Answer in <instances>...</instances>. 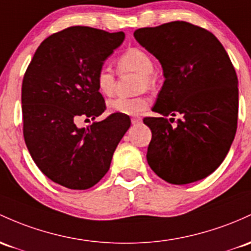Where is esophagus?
Masks as SVG:
<instances>
[{
    "label": "esophagus",
    "mask_w": 251,
    "mask_h": 251,
    "mask_svg": "<svg viewBox=\"0 0 251 251\" xmlns=\"http://www.w3.org/2000/svg\"><path fill=\"white\" fill-rule=\"evenodd\" d=\"M131 121L133 125H139V124H142V119H140V118H132Z\"/></svg>",
    "instance_id": "esophagus-1"
}]
</instances>
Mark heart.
Instances as JSON below:
<instances>
[{
	"instance_id": "heart-1",
	"label": "heart",
	"mask_w": 251,
	"mask_h": 251,
	"mask_svg": "<svg viewBox=\"0 0 251 251\" xmlns=\"http://www.w3.org/2000/svg\"><path fill=\"white\" fill-rule=\"evenodd\" d=\"M117 64L121 71H134L139 74V88L149 89L155 84L153 62L150 54L140 48H128L120 54ZM96 87L104 96H111L114 92V75L109 69L102 68L95 77ZM149 101L145 98H115L107 104L108 111L120 115H137L148 108Z\"/></svg>"
}]
</instances>
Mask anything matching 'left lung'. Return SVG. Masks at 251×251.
I'll return each mask as SVG.
<instances>
[{"label":"left lung","instance_id":"1","mask_svg":"<svg viewBox=\"0 0 251 251\" xmlns=\"http://www.w3.org/2000/svg\"><path fill=\"white\" fill-rule=\"evenodd\" d=\"M133 35L158 59L164 76L152 107L161 117L143 120L152 133L149 166L173 184L202 180L224 161L237 130L235 68L211 32L186 21L139 28ZM178 114L173 128L170 122Z\"/></svg>","mask_w":251,"mask_h":251}]
</instances>
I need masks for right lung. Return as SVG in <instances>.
<instances>
[{
	"label": "right lung",
	"instance_id": "1",
	"mask_svg": "<svg viewBox=\"0 0 251 251\" xmlns=\"http://www.w3.org/2000/svg\"><path fill=\"white\" fill-rule=\"evenodd\" d=\"M124 39V32L69 27L40 44L24 76L25 143L43 174L69 189H88L106 175L131 126L128 115L115 113L87 127L76 125L106 109L95 77Z\"/></svg>",
	"mask_w": 251,
	"mask_h": 251
}]
</instances>
